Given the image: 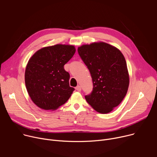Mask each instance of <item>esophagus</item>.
<instances>
[{
  "instance_id": "1",
  "label": "esophagus",
  "mask_w": 157,
  "mask_h": 157,
  "mask_svg": "<svg viewBox=\"0 0 157 157\" xmlns=\"http://www.w3.org/2000/svg\"><path fill=\"white\" fill-rule=\"evenodd\" d=\"M75 89H76V90H77L78 91H79V92H80V91H81V87L80 86H76Z\"/></svg>"
}]
</instances>
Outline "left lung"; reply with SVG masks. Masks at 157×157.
<instances>
[{"label":"left lung","mask_w":157,"mask_h":157,"mask_svg":"<svg viewBox=\"0 0 157 157\" xmlns=\"http://www.w3.org/2000/svg\"><path fill=\"white\" fill-rule=\"evenodd\" d=\"M78 54L92 78L93 89L85 96L87 103L101 114H107L125 96L129 84L126 61L117 48L104 42L83 44Z\"/></svg>","instance_id":"left-lung-1"}]
</instances>
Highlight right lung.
I'll use <instances>...</instances> for the list:
<instances>
[{
  "mask_svg": "<svg viewBox=\"0 0 157 157\" xmlns=\"http://www.w3.org/2000/svg\"><path fill=\"white\" fill-rule=\"evenodd\" d=\"M75 47L56 44L38 50L29 59L25 82L32 101L44 110H56L69 99L75 89L64 65L73 56Z\"/></svg>",
  "mask_w": 157,
  "mask_h": 157,
  "instance_id": "right-lung-1",
  "label": "right lung"
}]
</instances>
